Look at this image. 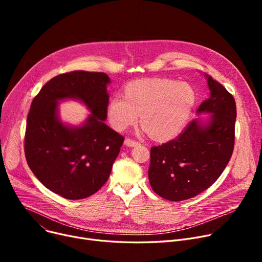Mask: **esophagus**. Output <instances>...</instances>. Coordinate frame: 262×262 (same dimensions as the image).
<instances>
[{"label":"esophagus","mask_w":262,"mask_h":262,"mask_svg":"<svg viewBox=\"0 0 262 262\" xmlns=\"http://www.w3.org/2000/svg\"><path fill=\"white\" fill-rule=\"evenodd\" d=\"M124 144H125L126 146H129V147H134V146L139 145V142H137V141L132 140V139H125V140H124Z\"/></svg>","instance_id":"34e87169"}]
</instances>
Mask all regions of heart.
I'll list each match as a JSON object with an SVG mask.
<instances>
[{
  "mask_svg": "<svg viewBox=\"0 0 262 262\" xmlns=\"http://www.w3.org/2000/svg\"><path fill=\"white\" fill-rule=\"evenodd\" d=\"M195 104V92L186 82L167 78H145L130 81L124 98L114 95L107 105L109 123L124 130L140 123L152 138L170 140L187 123Z\"/></svg>",
  "mask_w": 262,
  "mask_h": 262,
  "instance_id": "1",
  "label": "heart"
}]
</instances>
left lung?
I'll return each mask as SVG.
<instances>
[{
  "instance_id": "left-lung-1",
  "label": "left lung",
  "mask_w": 262,
  "mask_h": 262,
  "mask_svg": "<svg viewBox=\"0 0 262 262\" xmlns=\"http://www.w3.org/2000/svg\"><path fill=\"white\" fill-rule=\"evenodd\" d=\"M210 96L199 107L196 118L177 137L150 148L149 185L159 196L180 202L196 196L222 174L235 142L236 102L208 74Z\"/></svg>"
}]
</instances>
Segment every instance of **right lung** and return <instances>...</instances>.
Listing matches in <instances>:
<instances>
[{"mask_svg":"<svg viewBox=\"0 0 262 262\" xmlns=\"http://www.w3.org/2000/svg\"><path fill=\"white\" fill-rule=\"evenodd\" d=\"M110 78L74 71L57 75L33 100L26 122L25 157L39 182L67 200H81L107 182L124 138L105 124ZM73 99L91 112L79 126L63 122L59 103Z\"/></svg>","mask_w":262,"mask_h":262,"instance_id":"add662e5","label":"right lung"}]
</instances>
